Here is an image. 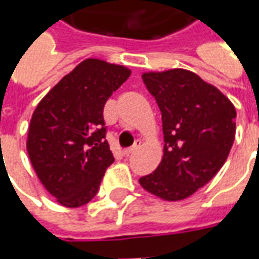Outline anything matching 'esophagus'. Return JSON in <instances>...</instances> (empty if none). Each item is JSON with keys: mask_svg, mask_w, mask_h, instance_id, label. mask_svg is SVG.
<instances>
[{"mask_svg": "<svg viewBox=\"0 0 259 259\" xmlns=\"http://www.w3.org/2000/svg\"><path fill=\"white\" fill-rule=\"evenodd\" d=\"M140 147H141V141L136 140L135 144H133L132 147H129V148H126V150L123 151V154H124V155H130V154H133L135 151H137V150H139Z\"/></svg>", "mask_w": 259, "mask_h": 259, "instance_id": "esophagus-1", "label": "esophagus"}]
</instances>
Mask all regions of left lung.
<instances>
[{
    "instance_id": "1",
    "label": "left lung",
    "mask_w": 259,
    "mask_h": 259,
    "mask_svg": "<svg viewBox=\"0 0 259 259\" xmlns=\"http://www.w3.org/2000/svg\"><path fill=\"white\" fill-rule=\"evenodd\" d=\"M143 81L162 113L165 146L155 172L139 182L162 200H185L223 166L236 135V109L217 87L186 69L148 72Z\"/></svg>"
}]
</instances>
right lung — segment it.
<instances>
[{
  "label": "right lung",
  "instance_id": "1",
  "mask_svg": "<svg viewBox=\"0 0 259 259\" xmlns=\"http://www.w3.org/2000/svg\"><path fill=\"white\" fill-rule=\"evenodd\" d=\"M129 76L124 66L85 59L33 112L26 144L29 158L61 205L77 208L93 200L115 161L105 139L104 105Z\"/></svg>",
  "mask_w": 259,
  "mask_h": 259
}]
</instances>
